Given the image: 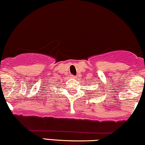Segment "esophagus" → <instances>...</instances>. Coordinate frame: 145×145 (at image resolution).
Masks as SVG:
<instances>
[{"label":"esophagus","mask_w":145,"mask_h":145,"mask_svg":"<svg viewBox=\"0 0 145 145\" xmlns=\"http://www.w3.org/2000/svg\"><path fill=\"white\" fill-rule=\"evenodd\" d=\"M72 78H74V79H76V76H72Z\"/></svg>","instance_id":"esophagus-1"}]
</instances>
